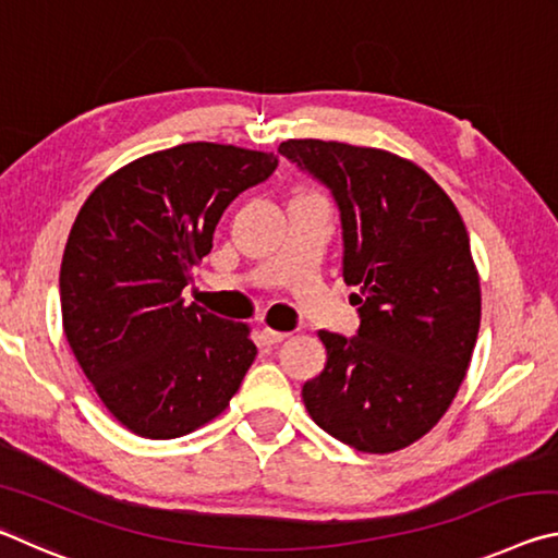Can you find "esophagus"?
Wrapping results in <instances>:
<instances>
[{
	"label": "esophagus",
	"mask_w": 558,
	"mask_h": 558,
	"mask_svg": "<svg viewBox=\"0 0 558 558\" xmlns=\"http://www.w3.org/2000/svg\"><path fill=\"white\" fill-rule=\"evenodd\" d=\"M288 337H290V332H280V329H270V327L263 329V339H266V344H278Z\"/></svg>",
	"instance_id": "1"
}]
</instances>
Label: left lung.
<instances>
[{"instance_id": "1", "label": "left lung", "mask_w": 558, "mask_h": 558, "mask_svg": "<svg viewBox=\"0 0 558 558\" xmlns=\"http://www.w3.org/2000/svg\"><path fill=\"white\" fill-rule=\"evenodd\" d=\"M282 157L319 179L342 219V276L359 329H319L327 364L302 386L307 413L362 452H396L436 426L465 379L480 278L456 204L418 165L376 147L288 140Z\"/></svg>"}]
</instances>
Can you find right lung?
<instances>
[{"label": "right lung", "mask_w": 558, "mask_h": 558, "mask_svg": "<svg viewBox=\"0 0 558 558\" xmlns=\"http://www.w3.org/2000/svg\"><path fill=\"white\" fill-rule=\"evenodd\" d=\"M278 157L186 143L118 169L81 206L61 260L63 332L106 409L135 436L167 440L226 411L258 349L251 329L186 305L235 196Z\"/></svg>", "instance_id": "obj_1"}]
</instances>
